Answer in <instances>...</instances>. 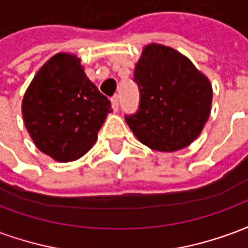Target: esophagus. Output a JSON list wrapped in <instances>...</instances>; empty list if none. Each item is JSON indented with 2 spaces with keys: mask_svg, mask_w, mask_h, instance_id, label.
Returning a JSON list of instances; mask_svg holds the SVG:
<instances>
[{
  "mask_svg": "<svg viewBox=\"0 0 248 248\" xmlns=\"http://www.w3.org/2000/svg\"><path fill=\"white\" fill-rule=\"evenodd\" d=\"M111 105H113V110L114 111H117L118 110V106H119V98L118 95H114L111 98Z\"/></svg>",
  "mask_w": 248,
  "mask_h": 248,
  "instance_id": "obj_1",
  "label": "esophagus"
}]
</instances>
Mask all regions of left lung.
<instances>
[{"label": "left lung", "mask_w": 248, "mask_h": 248, "mask_svg": "<svg viewBox=\"0 0 248 248\" xmlns=\"http://www.w3.org/2000/svg\"><path fill=\"white\" fill-rule=\"evenodd\" d=\"M134 82L140 106L124 119L143 145L177 151L197 140L210 115L213 89L190 60L167 46H146Z\"/></svg>", "instance_id": "1"}]
</instances>
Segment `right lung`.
I'll use <instances>...</instances> for the list:
<instances>
[{
    "mask_svg": "<svg viewBox=\"0 0 248 248\" xmlns=\"http://www.w3.org/2000/svg\"><path fill=\"white\" fill-rule=\"evenodd\" d=\"M111 102L83 73L79 58L60 53L35 74L22 101L35 146L60 162L76 161L97 140Z\"/></svg>",
    "mask_w": 248,
    "mask_h": 248,
    "instance_id": "add662e5",
    "label": "right lung"
}]
</instances>
